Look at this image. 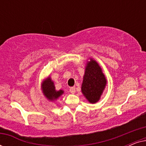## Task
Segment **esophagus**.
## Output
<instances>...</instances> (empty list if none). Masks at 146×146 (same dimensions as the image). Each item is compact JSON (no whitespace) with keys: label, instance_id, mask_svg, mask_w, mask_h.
<instances>
[{"label":"esophagus","instance_id":"34e87169","mask_svg":"<svg viewBox=\"0 0 146 146\" xmlns=\"http://www.w3.org/2000/svg\"><path fill=\"white\" fill-rule=\"evenodd\" d=\"M70 93H72V94H74L76 92L75 87H71L70 88Z\"/></svg>","mask_w":146,"mask_h":146}]
</instances>
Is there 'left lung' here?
<instances>
[{
    "label": "left lung",
    "instance_id": "1",
    "mask_svg": "<svg viewBox=\"0 0 146 146\" xmlns=\"http://www.w3.org/2000/svg\"><path fill=\"white\" fill-rule=\"evenodd\" d=\"M90 60L86 66L81 89L88 101L91 104H95L100 98L107 80L97 62L92 58Z\"/></svg>",
    "mask_w": 146,
    "mask_h": 146
}]
</instances>
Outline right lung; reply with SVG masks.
I'll use <instances>...</instances> for the list:
<instances>
[{
	"mask_svg": "<svg viewBox=\"0 0 146 146\" xmlns=\"http://www.w3.org/2000/svg\"><path fill=\"white\" fill-rule=\"evenodd\" d=\"M41 88L44 95L48 100L50 101L56 100L64 94L62 90H60L58 91L56 90L54 84L50 76L42 82Z\"/></svg>",
	"mask_w": 146,
	"mask_h": 146,
	"instance_id": "add662e5",
	"label": "right lung"
}]
</instances>
